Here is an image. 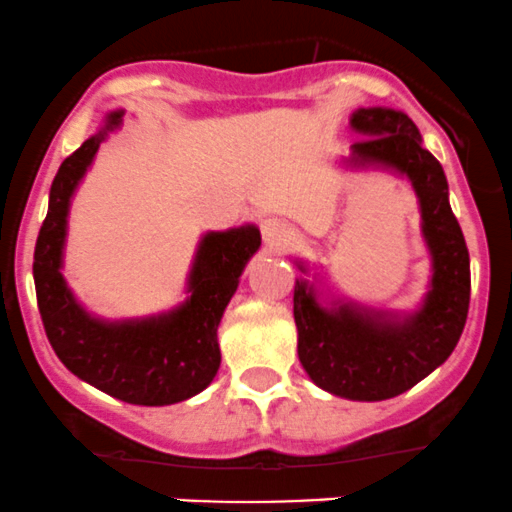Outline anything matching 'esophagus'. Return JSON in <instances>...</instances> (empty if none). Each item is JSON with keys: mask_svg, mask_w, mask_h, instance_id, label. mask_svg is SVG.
<instances>
[{"mask_svg": "<svg viewBox=\"0 0 512 512\" xmlns=\"http://www.w3.org/2000/svg\"><path fill=\"white\" fill-rule=\"evenodd\" d=\"M261 234L263 241L271 246H286L291 241V231H288V226L281 219H263Z\"/></svg>", "mask_w": 512, "mask_h": 512, "instance_id": "34e87169", "label": "esophagus"}]
</instances>
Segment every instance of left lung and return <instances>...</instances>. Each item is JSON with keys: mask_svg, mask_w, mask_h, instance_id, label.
<instances>
[{"mask_svg": "<svg viewBox=\"0 0 512 512\" xmlns=\"http://www.w3.org/2000/svg\"><path fill=\"white\" fill-rule=\"evenodd\" d=\"M350 125L362 138L352 145L350 165H377L412 182L434 268L429 293L412 315L352 303L325 308L315 288L300 278L293 318L300 365L320 389L355 402H382L412 389L449 360L471 303V261L451 212L444 167L421 145L412 118L392 108H360Z\"/></svg>", "mask_w": 512, "mask_h": 512, "instance_id": "left-lung-1", "label": "left lung"}]
</instances>
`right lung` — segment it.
<instances>
[{
  "instance_id": "add662e5",
  "label": "right lung",
  "mask_w": 512,
  "mask_h": 512,
  "mask_svg": "<svg viewBox=\"0 0 512 512\" xmlns=\"http://www.w3.org/2000/svg\"><path fill=\"white\" fill-rule=\"evenodd\" d=\"M120 123L123 110L110 113L103 128L56 172L49 214L34 249L36 300L51 347L76 377L120 402L165 407L212 384L221 362V315L236 293L241 271L261 246V234L251 224L204 234L189 271V298L170 313L118 323L86 313L61 273L68 207L100 142Z\"/></svg>"
}]
</instances>
